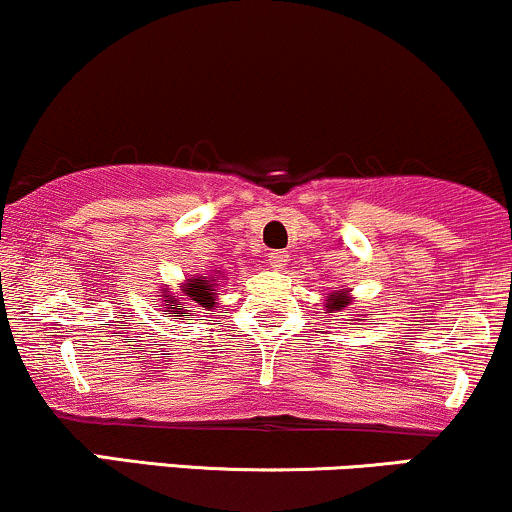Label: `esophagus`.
Instances as JSON below:
<instances>
[{
    "instance_id": "obj_1",
    "label": "esophagus",
    "mask_w": 512,
    "mask_h": 512,
    "mask_svg": "<svg viewBox=\"0 0 512 512\" xmlns=\"http://www.w3.org/2000/svg\"><path fill=\"white\" fill-rule=\"evenodd\" d=\"M269 267L272 269H276V272H281L283 267H286V262H288V252H283V250H274V252H269Z\"/></svg>"
}]
</instances>
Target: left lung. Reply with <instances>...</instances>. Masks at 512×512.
<instances>
[{"label": "left lung", "instance_id": "left-lung-1", "mask_svg": "<svg viewBox=\"0 0 512 512\" xmlns=\"http://www.w3.org/2000/svg\"><path fill=\"white\" fill-rule=\"evenodd\" d=\"M348 305H350L348 291H336V293L329 295V300H326L324 307L329 312H338V310H343V307H348Z\"/></svg>", "mask_w": 512, "mask_h": 512}]
</instances>
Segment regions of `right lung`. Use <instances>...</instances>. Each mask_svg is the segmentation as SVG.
<instances>
[{"label":"right lung","instance_id":"right-lung-1","mask_svg":"<svg viewBox=\"0 0 512 512\" xmlns=\"http://www.w3.org/2000/svg\"><path fill=\"white\" fill-rule=\"evenodd\" d=\"M217 274H209V276H193V279H186V283L181 286V293L186 295L190 303H195V307H200V310H207L212 312L214 307H217ZM162 312L169 317H190V312L193 310H186V305L178 300V295H174L169 291V288H164L162 295ZM205 312V315H207Z\"/></svg>","mask_w":512,"mask_h":512}]
</instances>
